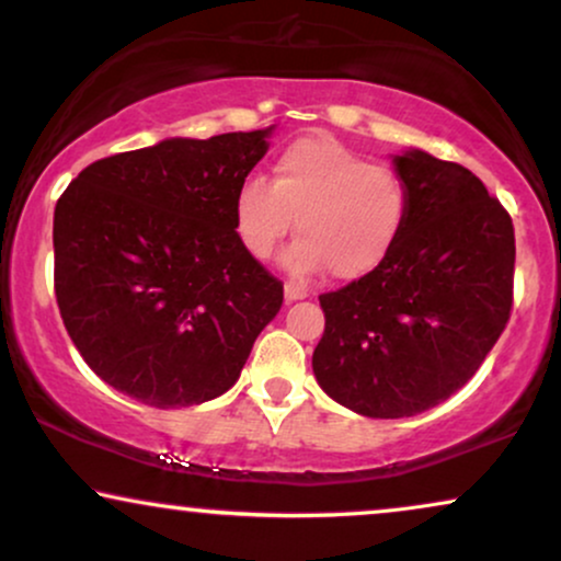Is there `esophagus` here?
<instances>
[{
    "label": "esophagus",
    "mask_w": 561,
    "mask_h": 561,
    "mask_svg": "<svg viewBox=\"0 0 561 561\" xmlns=\"http://www.w3.org/2000/svg\"><path fill=\"white\" fill-rule=\"evenodd\" d=\"M285 297H287V302L302 300V297H308V287L297 285V282H287V285H285Z\"/></svg>",
    "instance_id": "esophagus-1"
}]
</instances>
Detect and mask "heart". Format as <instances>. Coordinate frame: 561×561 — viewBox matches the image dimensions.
<instances>
[{
  "label": "heart",
  "mask_w": 561,
  "mask_h": 561,
  "mask_svg": "<svg viewBox=\"0 0 561 561\" xmlns=\"http://www.w3.org/2000/svg\"><path fill=\"white\" fill-rule=\"evenodd\" d=\"M409 215V186L391 165L367 162L331 134H308L276 154L272 179L245 181L232 204L245 251L268 259L295 232L285 266L329 268L336 279L370 274L388 256Z\"/></svg>",
  "instance_id": "b5f03b06"
}]
</instances>
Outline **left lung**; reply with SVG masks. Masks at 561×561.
I'll list each match as a JSON object with an SVG mask.
<instances>
[{"label": "left lung", "mask_w": 561, "mask_h": 561, "mask_svg": "<svg viewBox=\"0 0 561 561\" xmlns=\"http://www.w3.org/2000/svg\"><path fill=\"white\" fill-rule=\"evenodd\" d=\"M409 215L388 256L323 293L318 386L342 407L401 420L473 378L513 310L515 230L500 198L458 162L396 158Z\"/></svg>", "instance_id": "8db88e82"}]
</instances>
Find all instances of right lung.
Returning <instances> with one entry per match:
<instances>
[{"label": "right lung", "mask_w": 561, "mask_h": 561, "mask_svg": "<svg viewBox=\"0 0 561 561\" xmlns=\"http://www.w3.org/2000/svg\"><path fill=\"white\" fill-rule=\"evenodd\" d=\"M264 131L165 139L95 160L54 211V293L90 370L147 407L236 386L285 285L240 243L238 188Z\"/></svg>", "instance_id": "right-lung-1"}]
</instances>
